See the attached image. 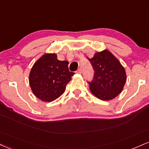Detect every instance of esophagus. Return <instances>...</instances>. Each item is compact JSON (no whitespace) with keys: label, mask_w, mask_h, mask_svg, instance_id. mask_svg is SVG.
<instances>
[{"label":"esophagus","mask_w":149,"mask_h":149,"mask_svg":"<svg viewBox=\"0 0 149 149\" xmlns=\"http://www.w3.org/2000/svg\"><path fill=\"white\" fill-rule=\"evenodd\" d=\"M77 73H82V70H81V69H78V70H77Z\"/></svg>","instance_id":"esophagus-1"}]
</instances>
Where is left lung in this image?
Here are the masks:
<instances>
[{"instance_id": "1", "label": "left lung", "mask_w": 149, "mask_h": 149, "mask_svg": "<svg viewBox=\"0 0 149 149\" xmlns=\"http://www.w3.org/2000/svg\"><path fill=\"white\" fill-rule=\"evenodd\" d=\"M87 59L94 70L93 79L88 82L91 92L103 101L115 98L121 92L126 83L124 68L106 50L95 53L92 58Z\"/></svg>"}]
</instances>
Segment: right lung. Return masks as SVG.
Returning a JSON list of instances; mask_svg holds the SVG:
<instances>
[{"instance_id":"add662e5","label":"right lung","mask_w":149,"mask_h":149,"mask_svg":"<svg viewBox=\"0 0 149 149\" xmlns=\"http://www.w3.org/2000/svg\"><path fill=\"white\" fill-rule=\"evenodd\" d=\"M74 73L69 71L67 62L58 60L55 54H46L32 68L29 77L30 87L40 100L53 101L63 94Z\"/></svg>"}]
</instances>
